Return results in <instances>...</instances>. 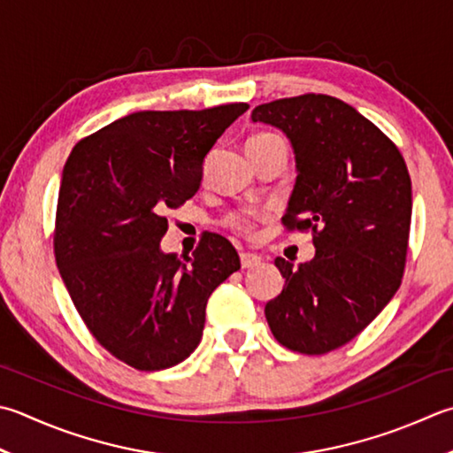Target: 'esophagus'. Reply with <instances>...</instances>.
I'll return each instance as SVG.
<instances>
[{
  "mask_svg": "<svg viewBox=\"0 0 453 453\" xmlns=\"http://www.w3.org/2000/svg\"><path fill=\"white\" fill-rule=\"evenodd\" d=\"M239 261H242V267L243 269H253V267H259L263 263V259L257 253L251 251H242L239 253Z\"/></svg>",
  "mask_w": 453,
  "mask_h": 453,
  "instance_id": "esophagus-1",
  "label": "esophagus"
}]
</instances>
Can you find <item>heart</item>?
<instances>
[{
	"mask_svg": "<svg viewBox=\"0 0 453 453\" xmlns=\"http://www.w3.org/2000/svg\"><path fill=\"white\" fill-rule=\"evenodd\" d=\"M277 137H280V135H277V133H257V135H253L250 141H247V145L259 143V141L277 139ZM226 226L232 227L237 234L251 235L255 229V216L251 214V211H234V214H229L226 218Z\"/></svg>",
	"mask_w": 453,
	"mask_h": 453,
	"instance_id": "obj_1",
	"label": "heart"
}]
</instances>
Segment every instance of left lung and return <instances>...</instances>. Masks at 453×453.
Wrapping results in <instances>:
<instances>
[{
  "label": "left lung",
  "instance_id": "left-lung-1",
  "mask_svg": "<svg viewBox=\"0 0 453 453\" xmlns=\"http://www.w3.org/2000/svg\"><path fill=\"white\" fill-rule=\"evenodd\" d=\"M253 121L287 133L296 184L282 226L312 232L316 255L274 259L285 288L265 306L285 348L322 356L351 342L401 287L409 253L412 184L401 150L338 97L303 94L257 105Z\"/></svg>",
  "mask_w": 453,
  "mask_h": 453
}]
</instances>
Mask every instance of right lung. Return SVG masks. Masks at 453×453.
<instances>
[{
    "instance_id": "right-lung-1",
    "label": "right lung",
    "mask_w": 453,
    "mask_h": 453,
    "mask_svg": "<svg viewBox=\"0 0 453 453\" xmlns=\"http://www.w3.org/2000/svg\"><path fill=\"white\" fill-rule=\"evenodd\" d=\"M250 105L137 111L80 139L62 171L52 247L62 280L96 342L139 371L184 361L206 304L239 265L224 235L188 259L158 243L166 211L198 192L203 158Z\"/></svg>"
}]
</instances>
